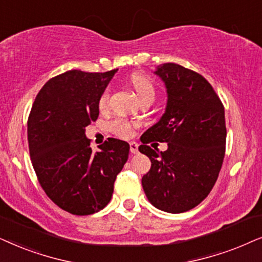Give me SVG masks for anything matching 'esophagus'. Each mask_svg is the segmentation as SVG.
<instances>
[{
    "instance_id": "34e87169",
    "label": "esophagus",
    "mask_w": 262,
    "mask_h": 262,
    "mask_svg": "<svg viewBox=\"0 0 262 262\" xmlns=\"http://www.w3.org/2000/svg\"><path fill=\"white\" fill-rule=\"evenodd\" d=\"M129 147H130V153H134V155L135 153H138L139 145L137 144V142H134V141L130 142V144H129Z\"/></svg>"
}]
</instances>
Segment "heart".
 Masks as SVG:
<instances>
[{"instance_id": "obj_1", "label": "heart", "mask_w": 262, "mask_h": 262, "mask_svg": "<svg viewBox=\"0 0 262 262\" xmlns=\"http://www.w3.org/2000/svg\"><path fill=\"white\" fill-rule=\"evenodd\" d=\"M132 85L134 90L137 91V95L140 100L145 98H153L156 96V87L155 83L149 78L145 75H133L130 79ZM110 102V90L106 89L103 91L102 95L98 99V107L100 111L106 110L109 107ZM109 129L111 133H114L116 137L120 138H129L133 133V123H130L128 120L122 117H116L109 122Z\"/></svg>"}]
</instances>
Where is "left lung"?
I'll use <instances>...</instances> for the list:
<instances>
[{
    "label": "left lung",
    "instance_id": "1",
    "mask_svg": "<svg viewBox=\"0 0 262 262\" xmlns=\"http://www.w3.org/2000/svg\"><path fill=\"white\" fill-rule=\"evenodd\" d=\"M165 82L167 104L158 123L142 134L139 151L151 160L141 180L149 202L169 213L198 206L210 194L223 165L226 144L224 105L199 73L177 63L155 72ZM167 142L164 152L147 145Z\"/></svg>",
    "mask_w": 262,
    "mask_h": 262
}]
</instances>
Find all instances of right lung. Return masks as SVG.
<instances>
[{"label":"right lung","mask_w":262,"mask_h":262,"mask_svg":"<svg viewBox=\"0 0 262 262\" xmlns=\"http://www.w3.org/2000/svg\"><path fill=\"white\" fill-rule=\"evenodd\" d=\"M68 71L49 80L27 121L33 169L49 199L75 215L96 213L109 204L114 183L128 159L129 145L109 138L91 148L85 128L98 118V99L115 74Z\"/></svg>","instance_id":"add662e5"}]
</instances>
